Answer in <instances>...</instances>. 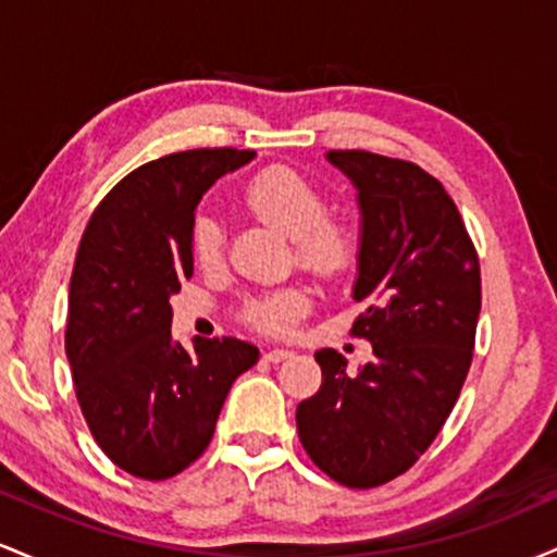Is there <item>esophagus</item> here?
I'll use <instances>...</instances> for the list:
<instances>
[{
	"instance_id": "1",
	"label": "esophagus",
	"mask_w": 557,
	"mask_h": 557,
	"mask_svg": "<svg viewBox=\"0 0 557 557\" xmlns=\"http://www.w3.org/2000/svg\"><path fill=\"white\" fill-rule=\"evenodd\" d=\"M290 356H293L290 348H270V350H267V354H264V359L272 361V363H277V361L290 359Z\"/></svg>"
}]
</instances>
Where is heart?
Wrapping results in <instances>:
<instances>
[{
  "label": "heart",
  "instance_id": "heart-1",
  "mask_svg": "<svg viewBox=\"0 0 557 557\" xmlns=\"http://www.w3.org/2000/svg\"><path fill=\"white\" fill-rule=\"evenodd\" d=\"M243 201L259 220L270 222L296 240L298 259L319 272H337L350 257V235L337 222L327 220V203L306 177L287 168L259 172L243 188ZM220 222L201 214L194 222V251L203 267H212L222 257ZM306 298L300 290H277L248 304V319L259 327L280 332L290 327L304 314Z\"/></svg>",
  "mask_w": 557,
  "mask_h": 557
}]
</instances>
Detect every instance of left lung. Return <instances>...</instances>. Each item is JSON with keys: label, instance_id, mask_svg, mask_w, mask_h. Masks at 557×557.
<instances>
[{"label": "left lung", "instance_id": "8db88e82", "mask_svg": "<svg viewBox=\"0 0 557 557\" xmlns=\"http://www.w3.org/2000/svg\"><path fill=\"white\" fill-rule=\"evenodd\" d=\"M359 203L350 296L374 359L348 372L317 350L322 387L300 400V445L324 474L354 490L411 469L450 417L474 350L482 309L479 259L453 198L413 162L369 151H327Z\"/></svg>", "mask_w": 557, "mask_h": 557}]
</instances>
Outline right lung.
<instances>
[{"instance_id":"1","label":"right lung","mask_w":557,"mask_h":557,"mask_svg":"<svg viewBox=\"0 0 557 557\" xmlns=\"http://www.w3.org/2000/svg\"><path fill=\"white\" fill-rule=\"evenodd\" d=\"M257 151L196 149L133 170L96 207L67 298L65 354L94 440L140 479L181 474L212 443L230 387L259 361L238 337L185 348L170 298L194 274L201 196Z\"/></svg>"}]
</instances>
